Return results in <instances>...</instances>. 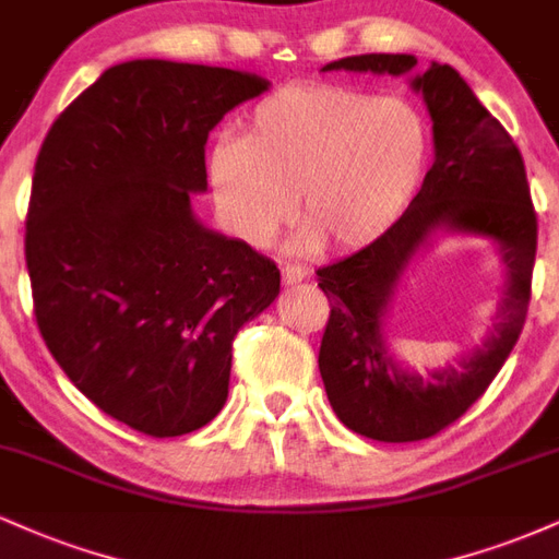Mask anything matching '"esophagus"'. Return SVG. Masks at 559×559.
Instances as JSON below:
<instances>
[{"instance_id":"34e87169","label":"esophagus","mask_w":559,"mask_h":559,"mask_svg":"<svg viewBox=\"0 0 559 559\" xmlns=\"http://www.w3.org/2000/svg\"><path fill=\"white\" fill-rule=\"evenodd\" d=\"M281 278H284L286 286L299 284V281L307 278V271L301 265H284L281 267Z\"/></svg>"}]
</instances>
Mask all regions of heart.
I'll return each instance as SVG.
<instances>
[{"label": "heart", "mask_w": 559, "mask_h": 559, "mask_svg": "<svg viewBox=\"0 0 559 559\" xmlns=\"http://www.w3.org/2000/svg\"><path fill=\"white\" fill-rule=\"evenodd\" d=\"M428 159L420 112L400 96L342 83H294L260 102L241 141L210 155L223 221L265 247L294 217L301 249L357 252L396 226Z\"/></svg>", "instance_id": "1"}]
</instances>
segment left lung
Returning <instances> with one entry per match:
<instances>
[{
  "label": "left lung",
  "mask_w": 559,
  "mask_h": 559,
  "mask_svg": "<svg viewBox=\"0 0 559 559\" xmlns=\"http://www.w3.org/2000/svg\"><path fill=\"white\" fill-rule=\"evenodd\" d=\"M415 66L413 55H355L323 70L402 75ZM413 88L431 112L436 144L420 191L383 239L318 267V286L331 301L318 368L333 413L349 431L391 444L431 439L489 389L528 316L538 236L521 150L463 75L431 62L415 75ZM439 225L497 240L508 265V292L485 349L457 371L423 382L390 360L380 318L406 262Z\"/></svg>",
  "instance_id": "1"
}]
</instances>
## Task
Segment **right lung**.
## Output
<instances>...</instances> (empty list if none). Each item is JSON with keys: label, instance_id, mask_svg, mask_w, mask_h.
<instances>
[{"label": "right lung", "instance_id": "add662e5", "mask_svg": "<svg viewBox=\"0 0 559 559\" xmlns=\"http://www.w3.org/2000/svg\"><path fill=\"white\" fill-rule=\"evenodd\" d=\"M265 88L228 68L123 62L38 150L25 217L38 331L88 402L144 436L221 413L234 336L278 297L275 262L191 213L210 131Z\"/></svg>", "mask_w": 559, "mask_h": 559}]
</instances>
